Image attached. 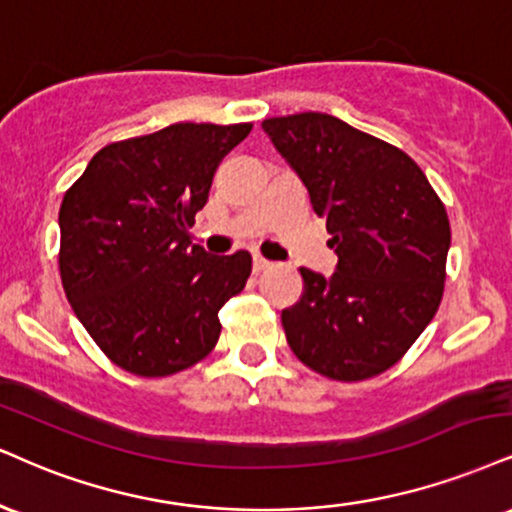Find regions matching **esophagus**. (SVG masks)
Returning a JSON list of instances; mask_svg holds the SVG:
<instances>
[{
  "label": "esophagus",
  "instance_id": "obj_1",
  "mask_svg": "<svg viewBox=\"0 0 512 512\" xmlns=\"http://www.w3.org/2000/svg\"><path fill=\"white\" fill-rule=\"evenodd\" d=\"M252 267H255V272H264V269L272 267V262L264 260L262 255H255V257H252Z\"/></svg>",
  "mask_w": 512,
  "mask_h": 512
}]
</instances>
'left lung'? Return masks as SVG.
Returning a JSON list of instances; mask_svg holds the SVG:
<instances>
[{"label": "left lung", "instance_id": "1", "mask_svg": "<svg viewBox=\"0 0 512 512\" xmlns=\"http://www.w3.org/2000/svg\"><path fill=\"white\" fill-rule=\"evenodd\" d=\"M326 219L336 272L300 269L303 295L281 312L303 365L362 381L396 365L439 310L451 224L424 171L403 150L331 114L262 121Z\"/></svg>", "mask_w": 512, "mask_h": 512}]
</instances>
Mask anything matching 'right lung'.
Listing matches in <instances>:
<instances>
[{"mask_svg":"<svg viewBox=\"0 0 512 512\" xmlns=\"http://www.w3.org/2000/svg\"><path fill=\"white\" fill-rule=\"evenodd\" d=\"M252 123H174L102 147L59 209V272L102 353L138 377H169L217 346L219 310L245 288L250 252L207 255L188 229L221 159Z\"/></svg>","mask_w":512,"mask_h":512,"instance_id":"obj_1","label":"right lung"}]
</instances>
